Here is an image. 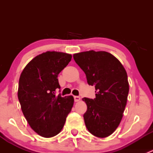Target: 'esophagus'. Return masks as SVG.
Instances as JSON below:
<instances>
[{
  "label": "esophagus",
  "instance_id": "1",
  "mask_svg": "<svg viewBox=\"0 0 153 153\" xmlns=\"http://www.w3.org/2000/svg\"><path fill=\"white\" fill-rule=\"evenodd\" d=\"M74 100H75V102H78V101L81 100V98L79 96H74Z\"/></svg>",
  "mask_w": 153,
  "mask_h": 153
}]
</instances>
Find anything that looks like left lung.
I'll use <instances>...</instances> for the list:
<instances>
[{
    "label": "left lung",
    "instance_id": "8db88e82",
    "mask_svg": "<svg viewBox=\"0 0 153 153\" xmlns=\"http://www.w3.org/2000/svg\"><path fill=\"white\" fill-rule=\"evenodd\" d=\"M73 58L85 73L88 84L95 87V98H83L87 105L84 114L86 128L95 136L106 138L122 119L129 93L127 74L121 62L104 51L80 52Z\"/></svg>",
    "mask_w": 153,
    "mask_h": 153
}]
</instances>
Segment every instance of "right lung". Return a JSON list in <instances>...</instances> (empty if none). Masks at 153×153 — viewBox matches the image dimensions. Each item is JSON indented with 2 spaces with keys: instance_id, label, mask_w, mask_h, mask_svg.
I'll return each mask as SVG.
<instances>
[{
  "instance_id": "right-lung-1",
  "label": "right lung",
  "mask_w": 153,
  "mask_h": 153,
  "mask_svg": "<svg viewBox=\"0 0 153 153\" xmlns=\"http://www.w3.org/2000/svg\"><path fill=\"white\" fill-rule=\"evenodd\" d=\"M72 55L47 52L35 57L20 76L18 97L24 117L32 129L44 138L58 135L74 104L73 97L56 95L61 89L58 75Z\"/></svg>"
}]
</instances>
